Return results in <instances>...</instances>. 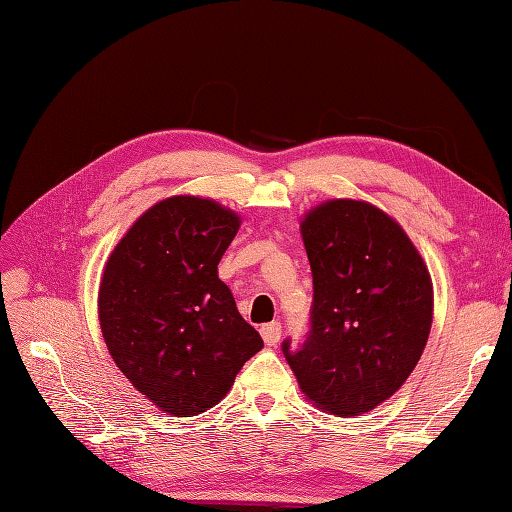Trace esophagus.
Segmentation results:
<instances>
[{"label":"esophagus","instance_id":"34e87169","mask_svg":"<svg viewBox=\"0 0 512 512\" xmlns=\"http://www.w3.org/2000/svg\"><path fill=\"white\" fill-rule=\"evenodd\" d=\"M260 335H262V339H265L267 346H275L282 337V324L280 322H269L260 329Z\"/></svg>","mask_w":512,"mask_h":512}]
</instances>
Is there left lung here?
Returning a JSON list of instances; mask_svg holds the SVG:
<instances>
[{
	"mask_svg": "<svg viewBox=\"0 0 512 512\" xmlns=\"http://www.w3.org/2000/svg\"><path fill=\"white\" fill-rule=\"evenodd\" d=\"M312 267V329L282 350L307 401L361 416L395 395L425 350L433 284L406 230L365 200L333 198L301 218Z\"/></svg>",
	"mask_w": 512,
	"mask_h": 512,
	"instance_id": "8db88e82",
	"label": "left lung"
}]
</instances>
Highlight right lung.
I'll list each match as a JSON object with an SVG mask.
<instances>
[{"mask_svg":"<svg viewBox=\"0 0 512 512\" xmlns=\"http://www.w3.org/2000/svg\"><path fill=\"white\" fill-rule=\"evenodd\" d=\"M239 226L218 200L170 196L149 207L106 260L98 292L106 348L162 412L196 416L220 404L265 346L218 277Z\"/></svg>","mask_w":512,"mask_h":512,"instance_id":"add662e5","label":"right lung"}]
</instances>
